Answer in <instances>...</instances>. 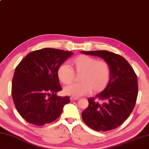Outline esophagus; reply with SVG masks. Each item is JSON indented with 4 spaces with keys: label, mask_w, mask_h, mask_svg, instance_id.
<instances>
[{
    "label": "esophagus",
    "mask_w": 149,
    "mask_h": 149,
    "mask_svg": "<svg viewBox=\"0 0 149 149\" xmlns=\"http://www.w3.org/2000/svg\"><path fill=\"white\" fill-rule=\"evenodd\" d=\"M70 101H74V100H79V98H77V97H70Z\"/></svg>",
    "instance_id": "esophagus-1"
}]
</instances>
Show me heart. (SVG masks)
I'll use <instances>...</instances> for the list:
<instances>
[{
	"instance_id": "obj_1",
	"label": "heart",
	"mask_w": 149,
	"mask_h": 149,
	"mask_svg": "<svg viewBox=\"0 0 149 149\" xmlns=\"http://www.w3.org/2000/svg\"><path fill=\"white\" fill-rule=\"evenodd\" d=\"M69 65L63 64L57 69V76L61 82L70 84L74 79V71L81 73L78 83L72 84L64 89L66 95L79 97L91 92L97 93L104 91L111 79V68L107 62L87 55H79L70 62Z\"/></svg>"
}]
</instances>
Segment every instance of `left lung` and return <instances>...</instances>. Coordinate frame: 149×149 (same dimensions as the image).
<instances>
[{
	"instance_id": "left-lung-1",
	"label": "left lung",
	"mask_w": 149,
	"mask_h": 149,
	"mask_svg": "<svg viewBox=\"0 0 149 149\" xmlns=\"http://www.w3.org/2000/svg\"><path fill=\"white\" fill-rule=\"evenodd\" d=\"M87 55L100 57L111 68V79L107 88L88 98V107L82 113V118L89 127L97 131L116 129L132 113L138 95V82L134 70L122 56L107 51H81Z\"/></svg>"
}]
</instances>
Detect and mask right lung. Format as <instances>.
Wrapping results in <instances>:
<instances>
[{
	"mask_svg": "<svg viewBox=\"0 0 149 149\" xmlns=\"http://www.w3.org/2000/svg\"><path fill=\"white\" fill-rule=\"evenodd\" d=\"M74 54L51 48L30 52L18 65L12 82L17 111L31 124L42 126L59 117L69 97H61L57 69Z\"/></svg>",
	"mask_w": 149,
	"mask_h": 149,
	"instance_id": "1",
	"label": "right lung"
}]
</instances>
